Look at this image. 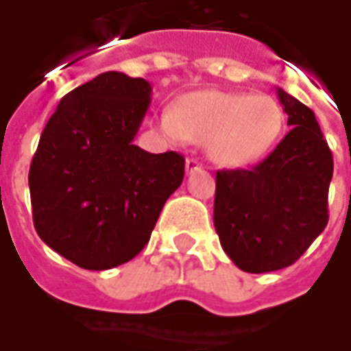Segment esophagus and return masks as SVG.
Listing matches in <instances>:
<instances>
[{
    "mask_svg": "<svg viewBox=\"0 0 351 351\" xmlns=\"http://www.w3.org/2000/svg\"><path fill=\"white\" fill-rule=\"evenodd\" d=\"M202 169H204V167H202V163H199L197 159H194V157L186 159V173H188V175H192L195 171H202Z\"/></svg>",
    "mask_w": 351,
    "mask_h": 351,
    "instance_id": "esophagus-1",
    "label": "esophagus"
}]
</instances>
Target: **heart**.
Returning a JSON list of instances; mask_svg holds the SVG:
<instances>
[{"label":"heart","mask_w":351,"mask_h":351,"mask_svg":"<svg viewBox=\"0 0 351 351\" xmlns=\"http://www.w3.org/2000/svg\"><path fill=\"white\" fill-rule=\"evenodd\" d=\"M282 109L271 95L199 90L161 113L157 128L169 140L206 144L221 167H245L271 149L282 130Z\"/></svg>","instance_id":"heart-1"}]
</instances>
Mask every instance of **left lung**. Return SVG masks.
I'll return each instance as SVG.
<instances>
[{
    "label": "left lung",
    "mask_w": 351,
    "mask_h": 351,
    "mask_svg": "<svg viewBox=\"0 0 351 351\" xmlns=\"http://www.w3.org/2000/svg\"><path fill=\"white\" fill-rule=\"evenodd\" d=\"M276 95L292 130L252 171H219L213 223L226 256L245 273L295 263L328 223L332 154L315 113Z\"/></svg>",
    "instance_id": "8db88e82"
}]
</instances>
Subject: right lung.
<instances>
[{
    "label": "right lung",
    "instance_id": "add662e5",
    "mask_svg": "<svg viewBox=\"0 0 351 351\" xmlns=\"http://www.w3.org/2000/svg\"><path fill=\"white\" fill-rule=\"evenodd\" d=\"M149 101L147 80L101 73L61 97L40 136L28 173L36 232L82 269L138 256L182 184L180 154L132 144Z\"/></svg>",
    "mask_w": 351,
    "mask_h": 351
}]
</instances>
